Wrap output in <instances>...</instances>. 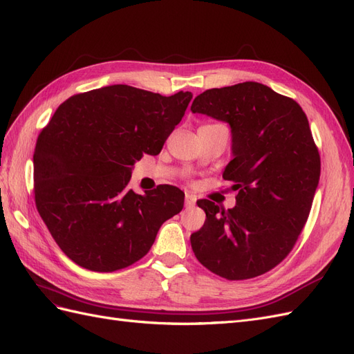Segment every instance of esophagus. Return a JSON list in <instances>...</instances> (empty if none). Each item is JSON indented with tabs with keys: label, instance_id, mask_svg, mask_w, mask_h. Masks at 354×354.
I'll return each instance as SVG.
<instances>
[{
	"label": "esophagus",
	"instance_id": "1",
	"mask_svg": "<svg viewBox=\"0 0 354 354\" xmlns=\"http://www.w3.org/2000/svg\"><path fill=\"white\" fill-rule=\"evenodd\" d=\"M185 203H186V207H194L196 203V196L194 194H186Z\"/></svg>",
	"mask_w": 354,
	"mask_h": 354
}]
</instances>
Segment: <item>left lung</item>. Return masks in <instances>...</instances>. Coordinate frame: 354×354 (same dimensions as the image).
<instances>
[{
    "instance_id": "left-lung-1",
    "label": "left lung",
    "mask_w": 354,
    "mask_h": 354,
    "mask_svg": "<svg viewBox=\"0 0 354 354\" xmlns=\"http://www.w3.org/2000/svg\"><path fill=\"white\" fill-rule=\"evenodd\" d=\"M190 111L229 124L233 159L223 178L238 190L227 211L198 201L207 220L192 233V250L229 281L260 276L292 250L312 208L320 158L307 116L292 99L252 81L203 91Z\"/></svg>"
}]
</instances>
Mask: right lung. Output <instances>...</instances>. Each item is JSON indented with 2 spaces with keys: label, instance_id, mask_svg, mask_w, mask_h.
Returning a JSON list of instances; mask_svg holds the SVG:
<instances>
[{
  "label": "right lung",
  "instance_id": "right-lung-1",
  "mask_svg": "<svg viewBox=\"0 0 354 354\" xmlns=\"http://www.w3.org/2000/svg\"><path fill=\"white\" fill-rule=\"evenodd\" d=\"M192 97L108 85L72 95L41 131L37 208L75 264L93 272L131 266L151 250L162 223L183 209L178 187L160 185L145 195L127 187L136 160L160 152Z\"/></svg>",
  "mask_w": 354,
  "mask_h": 354
}]
</instances>
